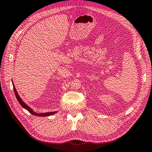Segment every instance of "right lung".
Here are the masks:
<instances>
[{"mask_svg":"<svg viewBox=\"0 0 152 152\" xmlns=\"http://www.w3.org/2000/svg\"><path fill=\"white\" fill-rule=\"evenodd\" d=\"M13 91H14V93H15V96L17 98V100H18V102H19V104H20L21 106H22L23 108H24L25 109H26V110L28 111H29L31 114H32L33 115H35V116H50L52 115H54L56 113H57V111H53V112H48V113H37L34 112L32 109H31L29 106H28V105H26L24 102L22 100V99H21L19 95L18 94V93H17V91H16V89L15 86H14V84L13 83Z\"/></svg>","mask_w":152,"mask_h":152,"instance_id":"right-lung-1","label":"right lung"}]
</instances>
